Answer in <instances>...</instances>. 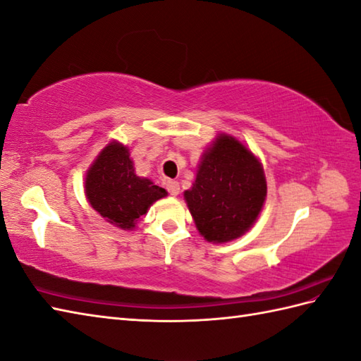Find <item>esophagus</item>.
Masks as SVG:
<instances>
[{
  "mask_svg": "<svg viewBox=\"0 0 361 361\" xmlns=\"http://www.w3.org/2000/svg\"><path fill=\"white\" fill-rule=\"evenodd\" d=\"M166 186H167V190H169V194L171 195H178L180 194V185H178V181H173V180H169L167 183H166Z\"/></svg>",
  "mask_w": 361,
  "mask_h": 361,
  "instance_id": "esophagus-1",
  "label": "esophagus"
}]
</instances>
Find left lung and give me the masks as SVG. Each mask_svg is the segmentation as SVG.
Listing matches in <instances>:
<instances>
[{"label":"left lung","instance_id":"8db88e82","mask_svg":"<svg viewBox=\"0 0 361 361\" xmlns=\"http://www.w3.org/2000/svg\"><path fill=\"white\" fill-rule=\"evenodd\" d=\"M267 197L264 167L234 136L220 133L200 159L185 200L206 240L231 242L255 225Z\"/></svg>","mask_w":361,"mask_h":361}]
</instances>
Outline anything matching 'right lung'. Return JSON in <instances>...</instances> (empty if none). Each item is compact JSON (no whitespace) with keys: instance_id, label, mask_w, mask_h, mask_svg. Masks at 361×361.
<instances>
[{"instance_id":"right-lung-1","label":"right lung","mask_w":361,"mask_h":361,"mask_svg":"<svg viewBox=\"0 0 361 361\" xmlns=\"http://www.w3.org/2000/svg\"><path fill=\"white\" fill-rule=\"evenodd\" d=\"M85 195L90 204L109 224L133 229L150 206L167 195L166 189L135 173L128 149L118 141L99 153L85 176Z\"/></svg>"}]
</instances>
